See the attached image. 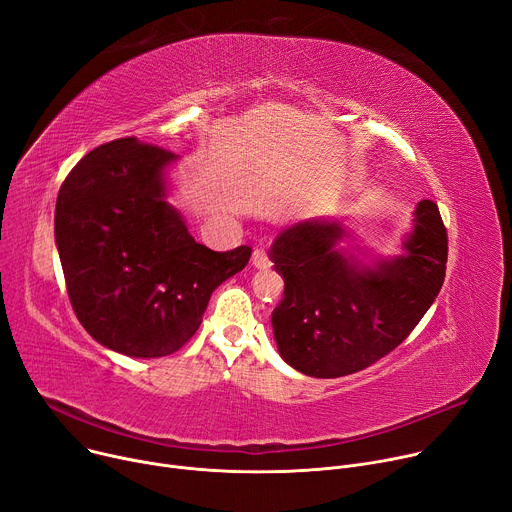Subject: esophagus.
<instances>
[{"label":"esophagus","instance_id":"34e87169","mask_svg":"<svg viewBox=\"0 0 512 512\" xmlns=\"http://www.w3.org/2000/svg\"><path fill=\"white\" fill-rule=\"evenodd\" d=\"M251 261H253V265H255L257 269H267V267L271 265V261H269V255H267V251H265L263 247H259V249H255V251H253V257H251Z\"/></svg>","mask_w":512,"mask_h":512}]
</instances>
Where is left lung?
<instances>
[{
  "label": "left lung",
  "mask_w": 512,
  "mask_h": 512,
  "mask_svg": "<svg viewBox=\"0 0 512 512\" xmlns=\"http://www.w3.org/2000/svg\"><path fill=\"white\" fill-rule=\"evenodd\" d=\"M349 235L335 218L284 228L269 259L284 277L271 314L282 359L312 378H341L396 349L435 302L447 263V232L433 200L418 202L404 253L365 263L339 249Z\"/></svg>",
  "instance_id": "8db88e82"
}]
</instances>
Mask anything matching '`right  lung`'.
<instances>
[{"instance_id":"right-lung-1","label":"right lung","mask_w":512,"mask_h":512,"mask_svg":"<svg viewBox=\"0 0 512 512\" xmlns=\"http://www.w3.org/2000/svg\"><path fill=\"white\" fill-rule=\"evenodd\" d=\"M179 157L118 138L87 153L63 181L55 241L71 306L100 345L128 357L175 353L198 331L212 292L239 273L251 247L196 243L167 202Z\"/></svg>"}]
</instances>
